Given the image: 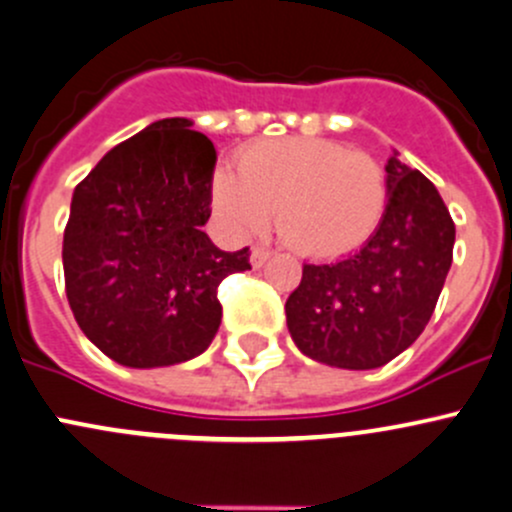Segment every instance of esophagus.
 Returning <instances> with one entry per match:
<instances>
[{"instance_id":"obj_1","label":"esophagus","mask_w":512,"mask_h":512,"mask_svg":"<svg viewBox=\"0 0 512 512\" xmlns=\"http://www.w3.org/2000/svg\"><path fill=\"white\" fill-rule=\"evenodd\" d=\"M270 255H272V252L267 250V247H262V245L252 247V257H250L252 267H262L267 260H270Z\"/></svg>"}]
</instances>
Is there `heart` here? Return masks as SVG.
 Listing matches in <instances>:
<instances>
[{"label": "heart", "mask_w": 512, "mask_h": 512, "mask_svg": "<svg viewBox=\"0 0 512 512\" xmlns=\"http://www.w3.org/2000/svg\"><path fill=\"white\" fill-rule=\"evenodd\" d=\"M238 171L213 176V206L240 238L262 233L277 211V233L314 260L358 252L387 211L383 166L333 139H265L242 149Z\"/></svg>", "instance_id": "heart-1"}]
</instances>
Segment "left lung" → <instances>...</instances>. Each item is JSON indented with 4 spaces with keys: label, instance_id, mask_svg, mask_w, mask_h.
<instances>
[{
    "label": "left lung",
    "instance_id": "8db88e82",
    "mask_svg": "<svg viewBox=\"0 0 512 512\" xmlns=\"http://www.w3.org/2000/svg\"><path fill=\"white\" fill-rule=\"evenodd\" d=\"M385 171L378 233L346 260L304 265L284 306L299 351L333 368H380L410 348L432 319L454 257V220L432 181L397 157Z\"/></svg>",
    "mask_w": 512,
    "mask_h": 512
}]
</instances>
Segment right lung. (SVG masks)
I'll list each match as a JSON object with an SVG mask.
<instances>
[{"label": "right lung", "instance_id": "1", "mask_svg": "<svg viewBox=\"0 0 512 512\" xmlns=\"http://www.w3.org/2000/svg\"><path fill=\"white\" fill-rule=\"evenodd\" d=\"M215 149L184 117L117 144L75 186L63 233L66 297L107 358L161 368L211 346L228 274L252 270L250 247L223 252L211 218Z\"/></svg>", "mask_w": 512, "mask_h": 512}]
</instances>
